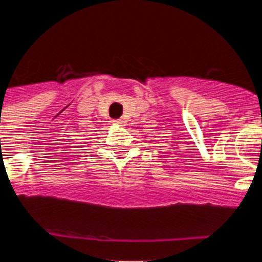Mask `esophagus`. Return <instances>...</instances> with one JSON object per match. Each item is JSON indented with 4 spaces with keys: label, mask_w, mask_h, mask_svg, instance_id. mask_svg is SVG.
<instances>
[{
    "label": "esophagus",
    "mask_w": 262,
    "mask_h": 262,
    "mask_svg": "<svg viewBox=\"0 0 262 262\" xmlns=\"http://www.w3.org/2000/svg\"><path fill=\"white\" fill-rule=\"evenodd\" d=\"M115 123H118L119 126H126V124H127V122L124 120V119H118Z\"/></svg>",
    "instance_id": "esophagus-1"
}]
</instances>
